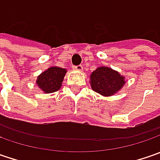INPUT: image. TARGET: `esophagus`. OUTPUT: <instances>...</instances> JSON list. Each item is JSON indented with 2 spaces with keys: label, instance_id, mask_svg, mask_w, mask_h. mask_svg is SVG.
<instances>
[{
  "label": "esophagus",
  "instance_id": "1",
  "mask_svg": "<svg viewBox=\"0 0 160 160\" xmlns=\"http://www.w3.org/2000/svg\"><path fill=\"white\" fill-rule=\"evenodd\" d=\"M72 68H73V69H75V70H77V71H82V70H83V66H82V65H78V66H73Z\"/></svg>",
  "mask_w": 160,
  "mask_h": 160
}]
</instances>
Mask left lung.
Segmentation results:
<instances>
[{"mask_svg": "<svg viewBox=\"0 0 160 160\" xmlns=\"http://www.w3.org/2000/svg\"><path fill=\"white\" fill-rule=\"evenodd\" d=\"M125 79L117 71L106 67L98 68L91 75L92 90L104 96H110L119 91L124 85Z\"/></svg>", "mask_w": 160, "mask_h": 160, "instance_id": "left-lung-1", "label": "left lung"}]
</instances>
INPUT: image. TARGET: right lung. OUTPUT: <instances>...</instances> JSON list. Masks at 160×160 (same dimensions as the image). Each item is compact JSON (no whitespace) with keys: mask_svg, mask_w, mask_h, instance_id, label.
Here are the masks:
<instances>
[{"mask_svg":"<svg viewBox=\"0 0 160 160\" xmlns=\"http://www.w3.org/2000/svg\"><path fill=\"white\" fill-rule=\"evenodd\" d=\"M67 70L58 67H52L46 71L42 72L37 77L36 83L41 89L46 93H52L57 92L61 87Z\"/></svg>","mask_w":160,"mask_h":160,"instance_id":"obj_1","label":"right lung"}]
</instances>
